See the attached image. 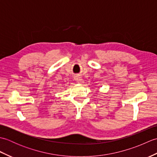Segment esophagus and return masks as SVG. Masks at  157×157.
<instances>
[{
  "instance_id": "1",
  "label": "esophagus",
  "mask_w": 157,
  "mask_h": 157,
  "mask_svg": "<svg viewBox=\"0 0 157 157\" xmlns=\"http://www.w3.org/2000/svg\"><path fill=\"white\" fill-rule=\"evenodd\" d=\"M75 79L77 82L79 83V84H83V83H84V80H83V79L79 76H77L75 78Z\"/></svg>"
}]
</instances>
